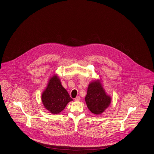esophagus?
Masks as SVG:
<instances>
[{
  "label": "esophagus",
  "instance_id": "obj_1",
  "mask_svg": "<svg viewBox=\"0 0 154 154\" xmlns=\"http://www.w3.org/2000/svg\"><path fill=\"white\" fill-rule=\"evenodd\" d=\"M74 100H75V101H79V100H80V96H77V97H76L74 99Z\"/></svg>",
  "mask_w": 154,
  "mask_h": 154
}]
</instances>
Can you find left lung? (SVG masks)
I'll return each mask as SVG.
<instances>
[{
	"instance_id": "8db88e82",
	"label": "left lung",
	"mask_w": 154,
	"mask_h": 154,
	"mask_svg": "<svg viewBox=\"0 0 154 154\" xmlns=\"http://www.w3.org/2000/svg\"><path fill=\"white\" fill-rule=\"evenodd\" d=\"M85 101L88 109L94 115H100L109 106L111 97L107 95L99 80L90 83Z\"/></svg>"
}]
</instances>
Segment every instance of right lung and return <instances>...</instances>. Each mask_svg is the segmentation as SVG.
I'll list each match as a JSON object with an SVG mask.
<instances>
[{
    "label": "right lung",
    "mask_w": 154,
    "mask_h": 154,
    "mask_svg": "<svg viewBox=\"0 0 154 154\" xmlns=\"http://www.w3.org/2000/svg\"><path fill=\"white\" fill-rule=\"evenodd\" d=\"M41 99L45 108L52 114L60 113L72 100L56 75L50 78Z\"/></svg>",
    "instance_id": "1"
}]
</instances>
